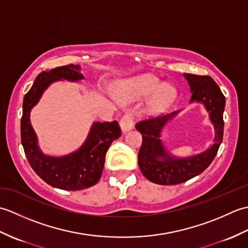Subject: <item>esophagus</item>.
I'll use <instances>...</instances> for the list:
<instances>
[{
  "mask_svg": "<svg viewBox=\"0 0 248 248\" xmlns=\"http://www.w3.org/2000/svg\"><path fill=\"white\" fill-rule=\"evenodd\" d=\"M133 116L131 113H125L123 117L120 119V127L124 132H127V131L131 130L133 128Z\"/></svg>",
  "mask_w": 248,
  "mask_h": 248,
  "instance_id": "1",
  "label": "esophagus"
}]
</instances>
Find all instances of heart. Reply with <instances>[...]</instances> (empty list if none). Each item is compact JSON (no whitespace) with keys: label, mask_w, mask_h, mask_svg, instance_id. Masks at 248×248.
Wrapping results in <instances>:
<instances>
[{"label":"heart","mask_w":248,"mask_h":248,"mask_svg":"<svg viewBox=\"0 0 248 248\" xmlns=\"http://www.w3.org/2000/svg\"><path fill=\"white\" fill-rule=\"evenodd\" d=\"M148 105L149 112L159 114L170 107L176 100L177 91L170 84H162L161 80L155 76L144 75L129 78L120 83L116 93L123 101H134L151 96Z\"/></svg>","instance_id":"b5f03b06"}]
</instances>
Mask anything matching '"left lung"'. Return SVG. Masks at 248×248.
I'll use <instances>...</instances> for the list:
<instances>
[{
    "mask_svg": "<svg viewBox=\"0 0 248 248\" xmlns=\"http://www.w3.org/2000/svg\"><path fill=\"white\" fill-rule=\"evenodd\" d=\"M191 87V102H202L210 114L215 129L211 148L197 155L178 159L168 155L160 140L161 129L178 112L160 115L139 121L135 128L141 133L143 143L139 151V166L149 181L161 186H173L186 182L202 173L217 155L224 134L223 113L225 97L217 84L209 76L183 73Z\"/></svg>",
    "mask_w": 248,
    "mask_h": 248,
    "instance_id": "8db88e82",
    "label": "left lung"
}]
</instances>
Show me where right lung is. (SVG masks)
Wrapping results in <instances>:
<instances>
[{
	"label": "right lung",
	"instance_id": "right-lung-1",
	"mask_svg": "<svg viewBox=\"0 0 248 248\" xmlns=\"http://www.w3.org/2000/svg\"><path fill=\"white\" fill-rule=\"evenodd\" d=\"M61 78L78 81L84 77L80 66L73 64L46 70L37 76L33 86L23 99L21 143L31 167L45 182L66 191H78L94 186L101 178L105 155L112 141L121 135V129L116 120L112 123H96L86 141L78 151L61 157L43 155L37 146L36 134L30 121V113L45 89L52 82Z\"/></svg>",
	"mask_w": 248,
	"mask_h": 248
}]
</instances>
